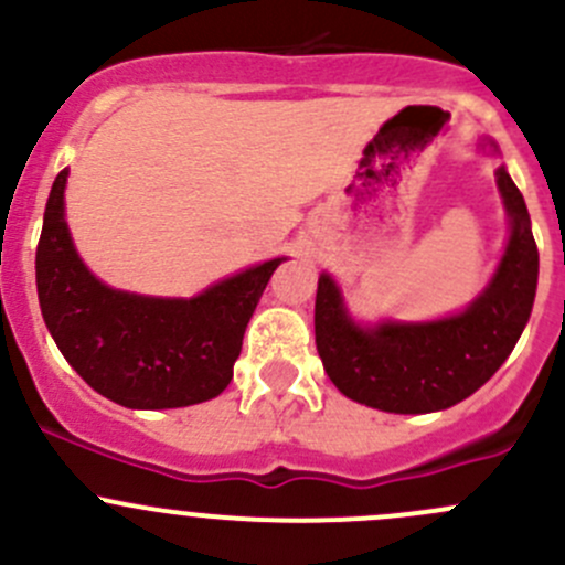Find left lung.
Returning <instances> with one entry per match:
<instances>
[{
	"label": "left lung",
	"mask_w": 565,
	"mask_h": 565,
	"mask_svg": "<svg viewBox=\"0 0 565 565\" xmlns=\"http://www.w3.org/2000/svg\"><path fill=\"white\" fill-rule=\"evenodd\" d=\"M498 188L511 218L509 246L489 287L457 317L361 328L347 315L333 278L319 276L317 352L347 398L385 413H435L476 393L503 366L533 309L539 248L525 199L503 167Z\"/></svg>",
	"instance_id": "left-lung-1"
}]
</instances>
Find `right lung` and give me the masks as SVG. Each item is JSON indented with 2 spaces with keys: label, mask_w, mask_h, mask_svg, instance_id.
Returning <instances> with one entry per match:
<instances>
[{
  "label": "right lung",
  "mask_w": 565,
  "mask_h": 565,
  "mask_svg": "<svg viewBox=\"0 0 565 565\" xmlns=\"http://www.w3.org/2000/svg\"><path fill=\"white\" fill-rule=\"evenodd\" d=\"M67 169L45 202L35 254L45 328L78 377L130 409H167L215 398L230 385L243 333L284 259L213 284L196 298H145L100 284L84 267L65 224Z\"/></svg>",
  "instance_id": "1"
}]
</instances>
